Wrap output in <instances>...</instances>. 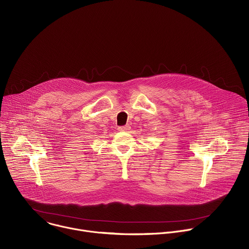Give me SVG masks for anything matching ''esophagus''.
<instances>
[{"mask_svg": "<svg viewBox=\"0 0 249 249\" xmlns=\"http://www.w3.org/2000/svg\"><path fill=\"white\" fill-rule=\"evenodd\" d=\"M130 129H131L130 125H125V126H120V127H118V131H120V132H127V131H129Z\"/></svg>", "mask_w": 249, "mask_h": 249, "instance_id": "esophagus-1", "label": "esophagus"}]
</instances>
